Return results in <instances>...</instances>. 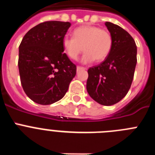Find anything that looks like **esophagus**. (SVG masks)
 Instances as JSON below:
<instances>
[{
	"instance_id": "34e87169",
	"label": "esophagus",
	"mask_w": 155,
	"mask_h": 155,
	"mask_svg": "<svg viewBox=\"0 0 155 155\" xmlns=\"http://www.w3.org/2000/svg\"><path fill=\"white\" fill-rule=\"evenodd\" d=\"M84 70H86L85 68H83V67H80V66H78V67H77V71H84Z\"/></svg>"
}]
</instances>
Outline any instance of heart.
Here are the masks:
<instances>
[{
	"instance_id": "obj_1",
	"label": "heart",
	"mask_w": 155,
	"mask_h": 155,
	"mask_svg": "<svg viewBox=\"0 0 155 155\" xmlns=\"http://www.w3.org/2000/svg\"><path fill=\"white\" fill-rule=\"evenodd\" d=\"M74 37L66 35L62 39L64 53L71 60L76 61L83 51L85 53L81 61L84 64L96 60L103 61L108 57L113 46V37L110 32L97 26L84 25L75 28Z\"/></svg>"
}]
</instances>
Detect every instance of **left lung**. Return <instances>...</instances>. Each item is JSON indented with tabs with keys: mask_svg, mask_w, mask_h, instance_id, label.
Instances as JSON below:
<instances>
[{
	"mask_svg": "<svg viewBox=\"0 0 155 155\" xmlns=\"http://www.w3.org/2000/svg\"><path fill=\"white\" fill-rule=\"evenodd\" d=\"M105 26L113 37V46L105 61L87 70V91L102 105H112L126 96L130 88L137 64L135 41L126 30L112 22Z\"/></svg>",
	"mask_w": 155,
	"mask_h": 155,
	"instance_id": "1",
	"label": "left lung"
}]
</instances>
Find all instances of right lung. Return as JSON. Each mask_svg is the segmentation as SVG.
<instances>
[{"label": "right lung", "instance_id": "right-lung-1", "mask_svg": "<svg viewBox=\"0 0 155 155\" xmlns=\"http://www.w3.org/2000/svg\"><path fill=\"white\" fill-rule=\"evenodd\" d=\"M71 23L49 21L33 27L19 46L18 70L27 96L40 105L61 100L76 75V65L64 53L62 39Z\"/></svg>", "mask_w": 155, "mask_h": 155}]
</instances>
